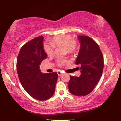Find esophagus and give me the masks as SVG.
Returning <instances> with one entry per match:
<instances>
[{"mask_svg":"<svg viewBox=\"0 0 121 121\" xmlns=\"http://www.w3.org/2000/svg\"><path fill=\"white\" fill-rule=\"evenodd\" d=\"M57 73H58V76H61V75H62V72H61V71H57Z\"/></svg>","mask_w":121,"mask_h":121,"instance_id":"34e87169","label":"esophagus"}]
</instances>
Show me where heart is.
<instances>
[{
	"label": "heart",
	"instance_id": "obj_1",
	"mask_svg": "<svg viewBox=\"0 0 121 121\" xmlns=\"http://www.w3.org/2000/svg\"><path fill=\"white\" fill-rule=\"evenodd\" d=\"M51 45L44 44V48L45 52L48 56L52 55L54 52V46L64 47L65 52L68 54L74 53L77 50L76 44L69 35H62L54 37L50 41ZM67 62L65 59H59L58 60V64L62 65Z\"/></svg>",
	"mask_w": 121,
	"mask_h": 121
}]
</instances>
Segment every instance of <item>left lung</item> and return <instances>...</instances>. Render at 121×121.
<instances>
[{
	"label": "left lung",
	"instance_id": "1",
	"mask_svg": "<svg viewBox=\"0 0 121 121\" xmlns=\"http://www.w3.org/2000/svg\"><path fill=\"white\" fill-rule=\"evenodd\" d=\"M80 50L76 64L80 65L79 77L70 76L68 86L70 92L76 96L91 93L101 78L104 69L103 56L95 40L85 36H78Z\"/></svg>",
	"mask_w": 121,
	"mask_h": 121
}]
</instances>
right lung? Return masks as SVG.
<instances>
[{
    "instance_id": "1",
    "label": "right lung",
    "mask_w": 121,
    "mask_h": 121,
    "mask_svg": "<svg viewBox=\"0 0 121 121\" xmlns=\"http://www.w3.org/2000/svg\"><path fill=\"white\" fill-rule=\"evenodd\" d=\"M42 36L22 47L17 58L16 68L23 89L35 99L44 101L54 95L58 75L56 72L43 73L39 65L46 59Z\"/></svg>"
}]
</instances>
